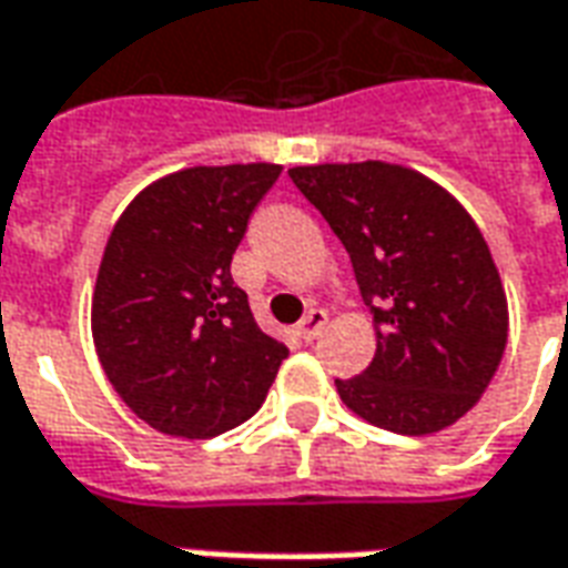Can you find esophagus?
<instances>
[{"instance_id": "34e87169", "label": "esophagus", "mask_w": 568, "mask_h": 568, "mask_svg": "<svg viewBox=\"0 0 568 568\" xmlns=\"http://www.w3.org/2000/svg\"><path fill=\"white\" fill-rule=\"evenodd\" d=\"M327 327V312H321V308H312L308 315L300 321V327H296V333H300V339L303 342H312L321 336V329Z\"/></svg>"}]
</instances>
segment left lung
<instances>
[{
  "label": "left lung",
  "instance_id": "1",
  "mask_svg": "<svg viewBox=\"0 0 568 568\" xmlns=\"http://www.w3.org/2000/svg\"><path fill=\"white\" fill-rule=\"evenodd\" d=\"M291 180L352 256L376 324L369 367L336 379L342 404L409 437L462 419L508 342V300L477 223L400 164H308Z\"/></svg>",
  "mask_w": 568,
  "mask_h": 568
}]
</instances>
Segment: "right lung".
Segmentation results:
<instances>
[{"label":"right lung","mask_w":568,"mask_h":568,"mask_svg":"<svg viewBox=\"0 0 568 568\" xmlns=\"http://www.w3.org/2000/svg\"><path fill=\"white\" fill-rule=\"evenodd\" d=\"M277 176L281 164L186 168L143 189L112 229L91 333L112 388L155 432L207 440L247 422L291 355L229 268Z\"/></svg>","instance_id":"1"}]
</instances>
